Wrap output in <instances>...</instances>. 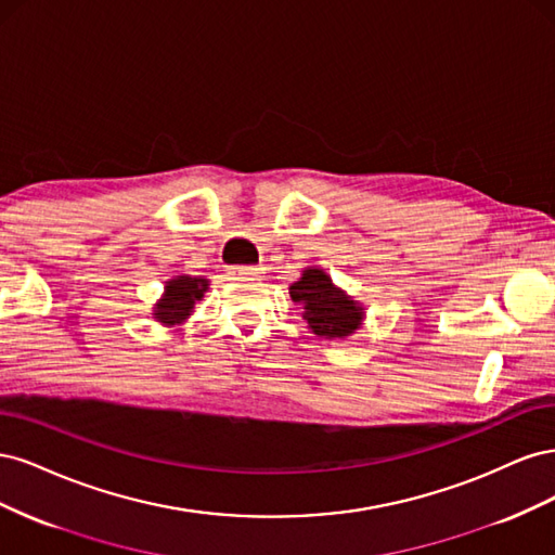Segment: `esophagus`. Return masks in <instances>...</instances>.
Wrapping results in <instances>:
<instances>
[{
    "label": "esophagus",
    "instance_id": "obj_1",
    "mask_svg": "<svg viewBox=\"0 0 555 555\" xmlns=\"http://www.w3.org/2000/svg\"><path fill=\"white\" fill-rule=\"evenodd\" d=\"M257 273H259L257 266H231V268H229V275H231L233 280L251 278V275H257Z\"/></svg>",
    "mask_w": 555,
    "mask_h": 555
}]
</instances>
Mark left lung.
Listing matches in <instances>:
<instances>
[{
	"instance_id": "8db88e82",
	"label": "left lung",
	"mask_w": 555,
	"mask_h": 555,
	"mask_svg": "<svg viewBox=\"0 0 555 555\" xmlns=\"http://www.w3.org/2000/svg\"><path fill=\"white\" fill-rule=\"evenodd\" d=\"M294 304L304 306L308 328L319 338H347L361 328L363 308L333 284L322 268H306L304 278L289 287Z\"/></svg>"
}]
</instances>
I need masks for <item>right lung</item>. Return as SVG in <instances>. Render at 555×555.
Segmentation results:
<instances>
[{"instance_id":"obj_1","label":"right lung","mask_w":555,"mask_h":555,"mask_svg":"<svg viewBox=\"0 0 555 555\" xmlns=\"http://www.w3.org/2000/svg\"><path fill=\"white\" fill-rule=\"evenodd\" d=\"M208 292V280L206 278H192V275H178L166 282L164 296L159 304L153 308V314L157 322L164 326H173L188 319L194 310L196 300L204 298Z\"/></svg>"}]
</instances>
